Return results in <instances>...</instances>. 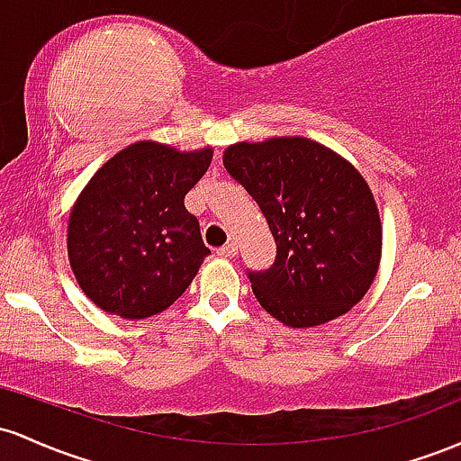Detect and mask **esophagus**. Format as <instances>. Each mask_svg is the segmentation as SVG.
<instances>
[{"instance_id":"esophagus-1","label":"esophagus","mask_w":461,"mask_h":461,"mask_svg":"<svg viewBox=\"0 0 461 461\" xmlns=\"http://www.w3.org/2000/svg\"><path fill=\"white\" fill-rule=\"evenodd\" d=\"M217 255L220 257H226V258H230V257H235L237 255V246L232 244H226V246H221V248H217Z\"/></svg>"}]
</instances>
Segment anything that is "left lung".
I'll return each mask as SVG.
<instances>
[{
	"label": "left lung",
	"mask_w": 461,
	"mask_h": 461,
	"mask_svg": "<svg viewBox=\"0 0 461 461\" xmlns=\"http://www.w3.org/2000/svg\"><path fill=\"white\" fill-rule=\"evenodd\" d=\"M224 167L257 200L276 241L267 270H248L263 309L318 327L366 296L381 258V220L361 174L304 137L226 148Z\"/></svg>",
	"instance_id": "left-lung-1"
}]
</instances>
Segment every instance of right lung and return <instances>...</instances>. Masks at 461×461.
I'll return each mask as SVG.
<instances>
[{"label": "right lung", "mask_w": 461, "mask_h": 461, "mask_svg": "<svg viewBox=\"0 0 461 461\" xmlns=\"http://www.w3.org/2000/svg\"><path fill=\"white\" fill-rule=\"evenodd\" d=\"M213 149L178 152L154 141L123 148L77 195L67 252L77 285L102 312L143 320L185 294L211 255L185 195Z\"/></svg>", "instance_id": "right-lung-1"}]
</instances>
